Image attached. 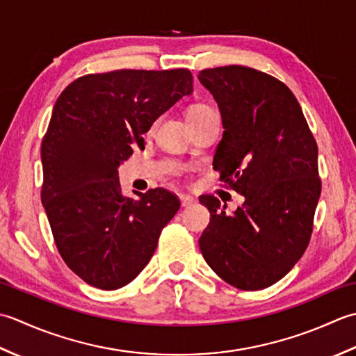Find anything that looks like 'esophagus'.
Masks as SVG:
<instances>
[{
    "mask_svg": "<svg viewBox=\"0 0 356 356\" xmlns=\"http://www.w3.org/2000/svg\"><path fill=\"white\" fill-rule=\"evenodd\" d=\"M179 201H181V206L183 207H188V206H193L195 202H197V200H195L193 197H191V195H179Z\"/></svg>",
    "mask_w": 356,
    "mask_h": 356,
    "instance_id": "34e87169",
    "label": "esophagus"
}]
</instances>
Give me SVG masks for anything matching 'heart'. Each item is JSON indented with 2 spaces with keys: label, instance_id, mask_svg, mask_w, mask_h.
I'll list each match as a JSON object with an SVG mask.
<instances>
[{
  "label": "heart",
  "instance_id": "heart-1",
  "mask_svg": "<svg viewBox=\"0 0 356 356\" xmlns=\"http://www.w3.org/2000/svg\"><path fill=\"white\" fill-rule=\"evenodd\" d=\"M209 111H212V107H209L207 104H195L187 111V118L197 117V115H201V113L209 112Z\"/></svg>",
  "mask_w": 356,
  "mask_h": 356
}]
</instances>
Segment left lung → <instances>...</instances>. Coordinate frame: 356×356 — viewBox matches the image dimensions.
<instances>
[{
  "instance_id": "obj_1",
  "label": "left lung",
  "mask_w": 356,
  "mask_h": 356,
  "mask_svg": "<svg viewBox=\"0 0 356 356\" xmlns=\"http://www.w3.org/2000/svg\"><path fill=\"white\" fill-rule=\"evenodd\" d=\"M198 79L218 104L224 127L213 169L244 197L232 215L213 195L200 197L210 212L201 253L230 286L269 287L292 270L310 241L321 195L316 141L280 79L244 66L204 69Z\"/></svg>"
}]
</instances>
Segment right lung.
Instances as JSON below:
<instances>
[{"label": "right lung", "instance_id": "right-lung-1", "mask_svg": "<svg viewBox=\"0 0 356 356\" xmlns=\"http://www.w3.org/2000/svg\"><path fill=\"white\" fill-rule=\"evenodd\" d=\"M192 90L187 69H121L84 75L58 97L41 144V201L58 252L87 284L115 290L135 280L178 212L163 187L124 197L118 165Z\"/></svg>", "mask_w": 356, "mask_h": 356}]
</instances>
